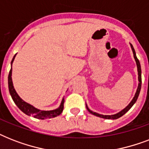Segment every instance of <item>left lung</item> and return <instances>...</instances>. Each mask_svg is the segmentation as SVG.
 I'll return each instance as SVG.
<instances>
[{
	"mask_svg": "<svg viewBox=\"0 0 149 149\" xmlns=\"http://www.w3.org/2000/svg\"><path fill=\"white\" fill-rule=\"evenodd\" d=\"M131 47H132V52H133V55H134V58L135 59V62H136L137 64V68H138V74H139V86H138V89H137L136 93L134 94V98L132 99V100L130 102V104L127 105L125 109H123L122 111H120V112H118V113H115V114H113V115H103V114H100L98 113H96V112H93V111H91L90 109L88 108V107L86 104V109H87V111L90 112L91 113L93 114V115L97 116V117H99V118H104V119H112V120H114V119H118V118H120L121 116H123L125 114V113H127V111H129L130 109L132 108V107L133 106L134 104V103L136 102L137 99L139 97V93H140V91H141V65H140V63H139V60L138 59L136 56V53H135V51L134 49V47H133V45L131 44Z\"/></svg>",
	"mask_w": 149,
	"mask_h": 149,
	"instance_id": "1",
	"label": "left lung"
}]
</instances>
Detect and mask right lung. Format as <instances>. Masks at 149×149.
<instances>
[{
  "instance_id": "1",
  "label": "right lung",
  "mask_w": 149,
  "mask_h": 149,
  "mask_svg": "<svg viewBox=\"0 0 149 149\" xmlns=\"http://www.w3.org/2000/svg\"><path fill=\"white\" fill-rule=\"evenodd\" d=\"M16 54L15 56L13 57L12 60L10 64L12 65L14 59H15ZM11 74H12V68H10V72H9V75H8V88H9V92L10 94L12 97L13 100L15 103V104L17 105V107L22 111L24 112L25 114L29 116H33L35 118H38V119H41V120H44V119H48V118H56L57 116L62 113L63 111V107H64V101L65 100L63 98L62 102H61L60 106L58 107L57 109L52 110V111H41L38 109L36 108L35 107H33L31 104H28L25 101H24L22 98L20 97L17 92L15 91L14 86H13L12 83V78H11Z\"/></svg>"
}]
</instances>
